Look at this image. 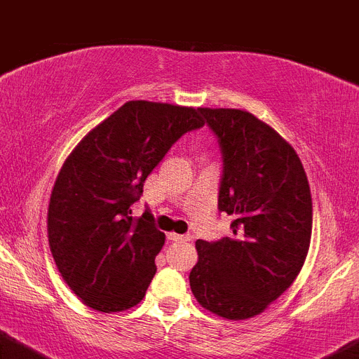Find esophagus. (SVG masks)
<instances>
[{
  "label": "esophagus",
  "instance_id": "esophagus-1",
  "mask_svg": "<svg viewBox=\"0 0 359 359\" xmlns=\"http://www.w3.org/2000/svg\"><path fill=\"white\" fill-rule=\"evenodd\" d=\"M168 238H170V240H173V241H191L193 240V236L177 234V232H170V234H168Z\"/></svg>",
  "mask_w": 359,
  "mask_h": 359
}]
</instances>
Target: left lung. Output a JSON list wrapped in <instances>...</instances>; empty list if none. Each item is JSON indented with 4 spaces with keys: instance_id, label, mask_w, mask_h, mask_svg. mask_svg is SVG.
Here are the masks:
<instances>
[{
    "instance_id": "obj_1",
    "label": "left lung",
    "mask_w": 359,
    "mask_h": 359,
    "mask_svg": "<svg viewBox=\"0 0 359 359\" xmlns=\"http://www.w3.org/2000/svg\"><path fill=\"white\" fill-rule=\"evenodd\" d=\"M224 156L218 209L232 238L195 243L189 286L202 308L229 320L263 313L304 266L313 203L304 166L270 125L240 109H200Z\"/></svg>"
}]
</instances>
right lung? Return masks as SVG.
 <instances>
[{"mask_svg": "<svg viewBox=\"0 0 359 359\" xmlns=\"http://www.w3.org/2000/svg\"><path fill=\"white\" fill-rule=\"evenodd\" d=\"M203 123L200 109L132 100L64 161L50 196L48 241L60 276L86 306L112 313L143 300L166 236L150 212L135 218L130 205L172 144Z\"/></svg>", "mask_w": 359, "mask_h": 359, "instance_id": "right-lung-1", "label": "right lung"}]
</instances>
